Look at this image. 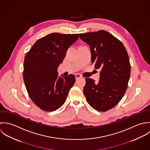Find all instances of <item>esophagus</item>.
<instances>
[{
	"label": "esophagus",
	"instance_id": "1",
	"mask_svg": "<svg viewBox=\"0 0 150 150\" xmlns=\"http://www.w3.org/2000/svg\"><path fill=\"white\" fill-rule=\"evenodd\" d=\"M75 77H76V79H79V78H82V75H81V74H76Z\"/></svg>",
	"mask_w": 150,
	"mask_h": 150
}]
</instances>
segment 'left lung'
I'll return each instance as SVG.
<instances>
[{
    "label": "left lung",
    "mask_w": 150,
    "mask_h": 150,
    "mask_svg": "<svg viewBox=\"0 0 150 150\" xmlns=\"http://www.w3.org/2000/svg\"><path fill=\"white\" fill-rule=\"evenodd\" d=\"M79 38L90 47L91 62L100 69L98 83L85 78L83 94L90 106L105 112L114 107L127 88L131 67L123 43L105 30L81 33Z\"/></svg>",
    "instance_id": "obj_1"
}]
</instances>
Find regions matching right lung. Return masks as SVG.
Listing matches in <instances>:
<instances>
[{"label":"right lung","instance_id":"1","mask_svg":"<svg viewBox=\"0 0 150 150\" xmlns=\"http://www.w3.org/2000/svg\"><path fill=\"white\" fill-rule=\"evenodd\" d=\"M79 34L52 33L38 40L24 61L23 79L34 104L45 111H54L65 103L75 76H58L59 65Z\"/></svg>","mask_w":150,"mask_h":150}]
</instances>
